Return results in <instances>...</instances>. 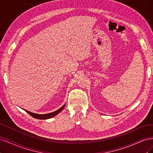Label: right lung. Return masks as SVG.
<instances>
[{"mask_svg": "<svg viewBox=\"0 0 153 153\" xmlns=\"http://www.w3.org/2000/svg\"><path fill=\"white\" fill-rule=\"evenodd\" d=\"M65 104H64L62 107H61L60 108H59L57 110L55 111V112H51V113H48V114H36V113H33V112H31L30 111L27 110L25 109L22 108L24 110H25L27 113H28L29 114H30L32 117H33L34 118L36 119H48L50 118H52L55 115H57L59 113H60L61 112V111L64 109V108L65 107Z\"/></svg>", "mask_w": 153, "mask_h": 153, "instance_id": "obj_1", "label": "right lung"}]
</instances>
